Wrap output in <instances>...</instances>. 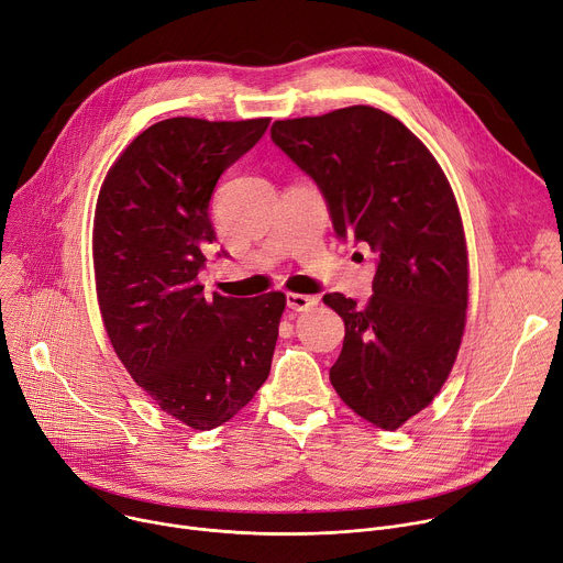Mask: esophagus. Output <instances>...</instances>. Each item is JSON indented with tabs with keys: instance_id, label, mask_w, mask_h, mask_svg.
<instances>
[{
	"instance_id": "obj_1",
	"label": "esophagus",
	"mask_w": 563,
	"mask_h": 563,
	"mask_svg": "<svg viewBox=\"0 0 563 563\" xmlns=\"http://www.w3.org/2000/svg\"><path fill=\"white\" fill-rule=\"evenodd\" d=\"M317 306V298L308 296V294H287V308H291L294 312H306L310 308Z\"/></svg>"
}]
</instances>
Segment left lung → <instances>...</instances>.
Returning a JSON list of instances; mask_svg holds the SVG:
<instances>
[{
	"mask_svg": "<svg viewBox=\"0 0 563 563\" xmlns=\"http://www.w3.org/2000/svg\"><path fill=\"white\" fill-rule=\"evenodd\" d=\"M272 140L317 183L336 238L378 255L366 306L323 296L346 325L330 383L364 421L396 430L439 394L466 325L468 255L451 183L380 108L278 120Z\"/></svg>",
	"mask_w": 563,
	"mask_h": 563,
	"instance_id": "obj_1",
	"label": "left lung"
}]
</instances>
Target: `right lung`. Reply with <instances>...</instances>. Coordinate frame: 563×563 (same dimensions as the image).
I'll use <instances>...</instances> for the list:
<instances>
[{
    "label": "right lung",
    "mask_w": 563,
    "mask_h": 563,
    "mask_svg": "<svg viewBox=\"0 0 563 563\" xmlns=\"http://www.w3.org/2000/svg\"><path fill=\"white\" fill-rule=\"evenodd\" d=\"M269 118H172L142 131L103 178L92 255L101 319L131 378L195 430L231 421L269 378L285 294L203 296L219 176ZM227 255V253H223Z\"/></svg>",
    "instance_id": "right-lung-1"
}]
</instances>
